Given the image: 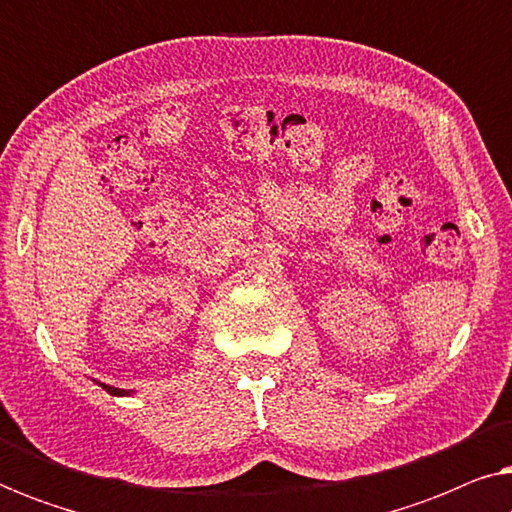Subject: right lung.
<instances>
[{"mask_svg":"<svg viewBox=\"0 0 512 512\" xmlns=\"http://www.w3.org/2000/svg\"><path fill=\"white\" fill-rule=\"evenodd\" d=\"M97 384H100V387L111 396H132V394H135L132 389H118V387H111V384H102V382H97Z\"/></svg>","mask_w":512,"mask_h":512,"instance_id":"1","label":"right lung"}]
</instances>
